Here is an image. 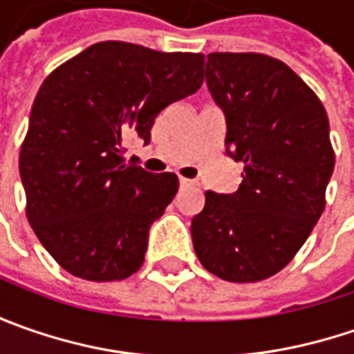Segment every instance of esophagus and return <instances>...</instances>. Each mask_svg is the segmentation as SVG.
Wrapping results in <instances>:
<instances>
[{"mask_svg":"<svg viewBox=\"0 0 354 354\" xmlns=\"http://www.w3.org/2000/svg\"><path fill=\"white\" fill-rule=\"evenodd\" d=\"M179 185H181V187H191L193 181H191V179H185V177H179Z\"/></svg>","mask_w":354,"mask_h":354,"instance_id":"34e87169","label":"esophagus"}]
</instances>
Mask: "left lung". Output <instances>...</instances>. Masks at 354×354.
<instances>
[{
    "mask_svg": "<svg viewBox=\"0 0 354 354\" xmlns=\"http://www.w3.org/2000/svg\"><path fill=\"white\" fill-rule=\"evenodd\" d=\"M205 75L225 110L226 153L244 171L236 193H205L193 246L221 279L260 281L292 262L325 209L329 118L286 62L262 53H211Z\"/></svg>",
    "mask_w": 354,
    "mask_h": 354,
    "instance_id": "8db88e82",
    "label": "left lung"
}]
</instances>
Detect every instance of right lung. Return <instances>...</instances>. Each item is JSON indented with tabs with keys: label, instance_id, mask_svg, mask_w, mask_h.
<instances>
[{
	"label": "right lung",
	"instance_id": "1",
	"mask_svg": "<svg viewBox=\"0 0 354 354\" xmlns=\"http://www.w3.org/2000/svg\"><path fill=\"white\" fill-rule=\"evenodd\" d=\"M205 55L102 41L62 62L35 96L19 151L25 212L45 250L76 278L116 281L143 264L151 223L179 179L126 161L157 114L203 84Z\"/></svg>",
	"mask_w": 354,
	"mask_h": 354
}]
</instances>
